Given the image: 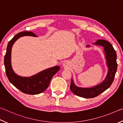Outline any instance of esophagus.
I'll return each instance as SVG.
<instances>
[{
  "label": "esophagus",
  "instance_id": "obj_1",
  "mask_svg": "<svg viewBox=\"0 0 123 123\" xmlns=\"http://www.w3.org/2000/svg\"><path fill=\"white\" fill-rule=\"evenodd\" d=\"M68 62L67 61H65L64 62V63L63 64V66H64V68H67L68 67Z\"/></svg>",
  "mask_w": 123,
  "mask_h": 123
}]
</instances>
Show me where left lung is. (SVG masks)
<instances>
[{"instance_id":"8db88e82","label":"left lung","mask_w":123,"mask_h":123,"mask_svg":"<svg viewBox=\"0 0 123 123\" xmlns=\"http://www.w3.org/2000/svg\"><path fill=\"white\" fill-rule=\"evenodd\" d=\"M93 45L102 46L104 47V52L108 72L106 77L102 83L91 87H80L75 85L73 79H71L70 89L76 95L85 98H94L106 90L113 83L115 74L117 70V55L110 43L106 40L99 39L94 43ZM87 47L91 46L86 45Z\"/></svg>"}]
</instances>
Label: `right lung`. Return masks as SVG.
I'll use <instances>...</instances> for the list:
<instances>
[{
  "label": "right lung",
  "mask_w": 123,
  "mask_h": 123,
  "mask_svg": "<svg viewBox=\"0 0 123 123\" xmlns=\"http://www.w3.org/2000/svg\"><path fill=\"white\" fill-rule=\"evenodd\" d=\"M23 36L37 37L32 32L24 31L16 34L8 42L4 57V65L8 80L15 87L29 94L42 93L48 87L52 78L60 70V66H55L42 71L31 77H22L14 72L11 65V50L13 45L19 38Z\"/></svg>",
  "instance_id": "right-lung-1"
}]
</instances>
